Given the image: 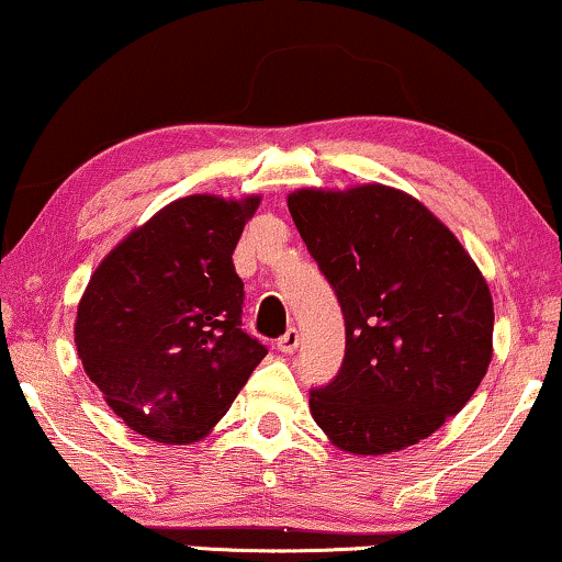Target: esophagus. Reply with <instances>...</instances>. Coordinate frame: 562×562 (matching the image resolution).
<instances>
[{
	"instance_id": "esophagus-1",
	"label": "esophagus",
	"mask_w": 562,
	"mask_h": 562,
	"mask_svg": "<svg viewBox=\"0 0 562 562\" xmlns=\"http://www.w3.org/2000/svg\"><path fill=\"white\" fill-rule=\"evenodd\" d=\"M296 346H300V330L289 328L286 334L279 338V349L283 351V355H292V351H296Z\"/></svg>"
}]
</instances>
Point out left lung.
Returning <instances> with one entry per match:
<instances>
[{"instance_id":"left-lung-1","label":"left lung","mask_w":562,"mask_h":562,"mask_svg":"<svg viewBox=\"0 0 562 562\" xmlns=\"http://www.w3.org/2000/svg\"><path fill=\"white\" fill-rule=\"evenodd\" d=\"M300 237L341 304L338 375L310 391L341 450L380 456L459 414L493 359V296L461 241L385 184L289 195Z\"/></svg>"}]
</instances>
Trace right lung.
Wrapping results in <instances>:
<instances>
[{"mask_svg": "<svg viewBox=\"0 0 562 562\" xmlns=\"http://www.w3.org/2000/svg\"><path fill=\"white\" fill-rule=\"evenodd\" d=\"M260 198H179L90 276L75 321L86 375L145 438L211 432L268 349L241 328L234 247Z\"/></svg>", "mask_w": 562, "mask_h": 562, "instance_id": "obj_1", "label": "right lung"}]
</instances>
